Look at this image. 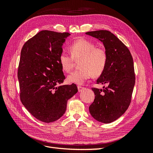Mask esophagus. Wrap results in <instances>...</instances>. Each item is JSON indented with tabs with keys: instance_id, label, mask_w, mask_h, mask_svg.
<instances>
[{
	"instance_id": "obj_1",
	"label": "esophagus",
	"mask_w": 153,
	"mask_h": 153,
	"mask_svg": "<svg viewBox=\"0 0 153 153\" xmlns=\"http://www.w3.org/2000/svg\"><path fill=\"white\" fill-rule=\"evenodd\" d=\"M84 89V87H82V86H80V85H78V92H81L83 89Z\"/></svg>"
}]
</instances>
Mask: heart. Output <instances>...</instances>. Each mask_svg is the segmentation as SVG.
<instances>
[{"label": "heart", "mask_w": 153, "mask_h": 153, "mask_svg": "<svg viewBox=\"0 0 153 153\" xmlns=\"http://www.w3.org/2000/svg\"><path fill=\"white\" fill-rule=\"evenodd\" d=\"M71 55L62 53L59 56V63L63 71L70 72L75 61H80L78 70L72 72L68 80L76 84H83L92 76L98 77L102 75L108 62V53L101 47L86 39L80 38L72 43L69 47Z\"/></svg>", "instance_id": "b5f03b06"}]
</instances>
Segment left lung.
<instances>
[{"mask_svg":"<svg viewBox=\"0 0 153 153\" xmlns=\"http://www.w3.org/2000/svg\"><path fill=\"white\" fill-rule=\"evenodd\" d=\"M85 34L103 42L108 53L106 68L96 82L108 86L103 89L92 88L95 98L89 112L98 121L110 123L121 117L130 105L135 83L133 57L126 46L110 31L100 30Z\"/></svg>","mask_w":153,"mask_h":153,"instance_id":"obj_1","label":"left lung"}]
</instances>
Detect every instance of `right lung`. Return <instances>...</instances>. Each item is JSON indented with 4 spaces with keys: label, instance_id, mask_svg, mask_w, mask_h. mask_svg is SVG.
<instances>
[{
    "label": "right lung",
    "instance_id": "add662e5",
    "mask_svg": "<svg viewBox=\"0 0 153 153\" xmlns=\"http://www.w3.org/2000/svg\"><path fill=\"white\" fill-rule=\"evenodd\" d=\"M68 32L41 30L23 46L18 69L20 96L26 109L39 121L52 123L65 113L68 100L78 92L65 80L59 63Z\"/></svg>",
    "mask_w": 153,
    "mask_h": 153
}]
</instances>
